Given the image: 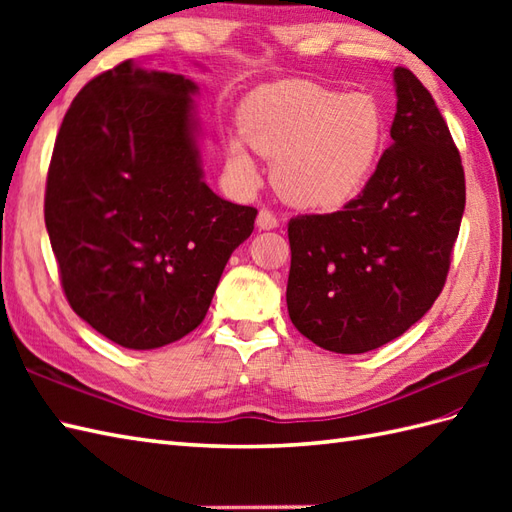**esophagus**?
Returning a JSON list of instances; mask_svg holds the SVG:
<instances>
[{"instance_id": "esophagus-1", "label": "esophagus", "mask_w": 512, "mask_h": 512, "mask_svg": "<svg viewBox=\"0 0 512 512\" xmlns=\"http://www.w3.org/2000/svg\"><path fill=\"white\" fill-rule=\"evenodd\" d=\"M277 226H279V220L268 209H262L257 213V228H259V231H273V228H277Z\"/></svg>"}]
</instances>
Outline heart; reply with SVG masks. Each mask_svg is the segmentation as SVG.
<instances>
[{"mask_svg": "<svg viewBox=\"0 0 512 512\" xmlns=\"http://www.w3.org/2000/svg\"><path fill=\"white\" fill-rule=\"evenodd\" d=\"M242 136L228 138L239 176L257 178L248 144L277 160V187L308 211H339L372 180L385 147V114L374 96L345 94L312 81H281L242 105Z\"/></svg>", "mask_w": 512, "mask_h": 512, "instance_id": "obj_1", "label": "heart"}]
</instances>
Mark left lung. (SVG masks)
<instances>
[{
    "label": "left lung",
    "instance_id": "left-lung-1",
    "mask_svg": "<svg viewBox=\"0 0 512 512\" xmlns=\"http://www.w3.org/2000/svg\"><path fill=\"white\" fill-rule=\"evenodd\" d=\"M394 88L391 145L365 191L288 224V314L336 354L376 350L429 312L464 213L462 160L436 101L407 68L394 70Z\"/></svg>",
    "mask_w": 512,
    "mask_h": 512
}]
</instances>
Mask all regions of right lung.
<instances>
[{"label": "right lung", "instance_id": "right-lung-1", "mask_svg": "<svg viewBox=\"0 0 512 512\" xmlns=\"http://www.w3.org/2000/svg\"><path fill=\"white\" fill-rule=\"evenodd\" d=\"M184 74L125 61L76 94L54 143L46 228L72 310L127 350L204 321L257 211L204 182Z\"/></svg>", "mask_w": 512, "mask_h": 512}]
</instances>
